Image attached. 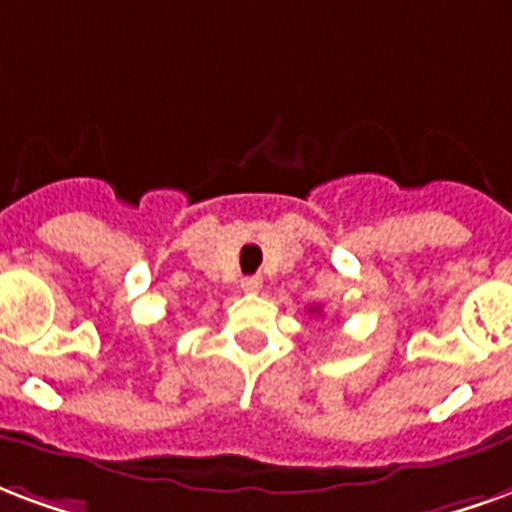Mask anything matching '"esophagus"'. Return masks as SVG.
Segmentation results:
<instances>
[{"instance_id":"esophagus-1","label":"esophagus","mask_w":512,"mask_h":512,"mask_svg":"<svg viewBox=\"0 0 512 512\" xmlns=\"http://www.w3.org/2000/svg\"><path fill=\"white\" fill-rule=\"evenodd\" d=\"M260 287H263V279H260V276H244V279H241V290H244V293H257Z\"/></svg>"}]
</instances>
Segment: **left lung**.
<instances>
[{
  "label": "left lung",
  "instance_id": "1",
  "mask_svg": "<svg viewBox=\"0 0 512 512\" xmlns=\"http://www.w3.org/2000/svg\"><path fill=\"white\" fill-rule=\"evenodd\" d=\"M309 312H320V306H309Z\"/></svg>",
  "mask_w": 512,
  "mask_h": 512
}]
</instances>
